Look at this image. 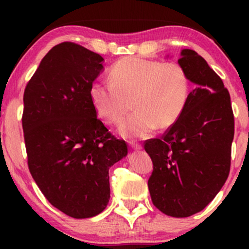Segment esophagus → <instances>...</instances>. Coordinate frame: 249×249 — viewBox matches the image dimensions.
<instances>
[{"label":"esophagus","mask_w":249,"mask_h":249,"mask_svg":"<svg viewBox=\"0 0 249 249\" xmlns=\"http://www.w3.org/2000/svg\"><path fill=\"white\" fill-rule=\"evenodd\" d=\"M128 144H129V146H130L131 148H134V149H142V145L139 144V142H136V141H129Z\"/></svg>","instance_id":"obj_1"}]
</instances>
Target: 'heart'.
Wrapping results in <instances>:
<instances>
[{"instance_id":"heart-1","label":"heart","mask_w":249,"mask_h":249,"mask_svg":"<svg viewBox=\"0 0 249 249\" xmlns=\"http://www.w3.org/2000/svg\"><path fill=\"white\" fill-rule=\"evenodd\" d=\"M190 79L180 63L127 56L110 69V81H95L89 97L98 117L119 124L124 137H146L154 129L172 127L185 111Z\"/></svg>"}]
</instances>
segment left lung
I'll return each mask as SVG.
<instances>
[{"label":"left lung","instance_id":"left-lung-1","mask_svg":"<svg viewBox=\"0 0 249 249\" xmlns=\"http://www.w3.org/2000/svg\"><path fill=\"white\" fill-rule=\"evenodd\" d=\"M178 63L196 87L179 120L144 148L153 162L148 189L154 206L187 217L205 209L227 181L234 118L229 91L202 56L186 49Z\"/></svg>","mask_w":249,"mask_h":249}]
</instances>
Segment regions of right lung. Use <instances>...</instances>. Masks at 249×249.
I'll use <instances>...</instances> for the list:
<instances>
[{
	"instance_id": "add662e5",
	"label": "right lung",
	"mask_w": 249,
	"mask_h": 249,
	"mask_svg": "<svg viewBox=\"0 0 249 249\" xmlns=\"http://www.w3.org/2000/svg\"><path fill=\"white\" fill-rule=\"evenodd\" d=\"M103 61L79 44H57L23 93L29 171L45 198L74 219L95 216L107 207L108 169L128 153L124 139L97 119L89 97Z\"/></svg>"
}]
</instances>
